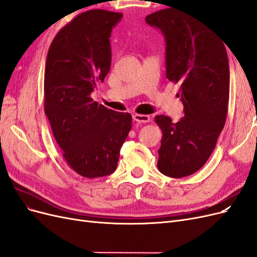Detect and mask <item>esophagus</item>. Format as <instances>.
I'll list each match as a JSON object with an SVG mask.
<instances>
[{"label": "esophagus", "mask_w": 257, "mask_h": 257, "mask_svg": "<svg viewBox=\"0 0 257 257\" xmlns=\"http://www.w3.org/2000/svg\"><path fill=\"white\" fill-rule=\"evenodd\" d=\"M133 119L138 123H147L150 121V116L147 114H134Z\"/></svg>", "instance_id": "obj_1"}]
</instances>
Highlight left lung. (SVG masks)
Listing matches in <instances>:
<instances>
[{
  "label": "left lung",
  "instance_id": "8db88e82",
  "mask_svg": "<svg viewBox=\"0 0 257 257\" xmlns=\"http://www.w3.org/2000/svg\"><path fill=\"white\" fill-rule=\"evenodd\" d=\"M170 7L148 15L146 22L165 37L166 77L180 82L177 95L184 107L176 123L164 114L155 116L163 133L158 168L182 178L204 166L225 125L229 65L225 43L206 23Z\"/></svg>",
  "mask_w": 257,
  "mask_h": 257
}]
</instances>
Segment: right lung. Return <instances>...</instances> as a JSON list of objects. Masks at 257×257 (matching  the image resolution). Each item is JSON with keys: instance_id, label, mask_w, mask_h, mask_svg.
<instances>
[{"instance_id": "obj_1", "label": "right lung", "mask_w": 257, "mask_h": 257, "mask_svg": "<svg viewBox=\"0 0 257 257\" xmlns=\"http://www.w3.org/2000/svg\"><path fill=\"white\" fill-rule=\"evenodd\" d=\"M123 15L104 10L79 14L53 38L45 67V113L63 158L77 174L99 178L116 169L132 115L91 97L111 64L110 35Z\"/></svg>"}]
</instances>
